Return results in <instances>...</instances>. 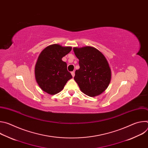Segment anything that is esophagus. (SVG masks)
<instances>
[{
    "label": "esophagus",
    "instance_id": "1",
    "mask_svg": "<svg viewBox=\"0 0 148 148\" xmlns=\"http://www.w3.org/2000/svg\"><path fill=\"white\" fill-rule=\"evenodd\" d=\"M71 75H72L73 77H74V75H75V73H74V71L71 72Z\"/></svg>",
    "mask_w": 148,
    "mask_h": 148
}]
</instances>
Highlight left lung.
I'll return each mask as SVG.
<instances>
[{
    "label": "left lung",
    "instance_id": "8db88e82",
    "mask_svg": "<svg viewBox=\"0 0 148 148\" xmlns=\"http://www.w3.org/2000/svg\"><path fill=\"white\" fill-rule=\"evenodd\" d=\"M73 50L79 66L75 72L74 80L87 95H99L107 89L111 81V72L107 59L92 47H75Z\"/></svg>",
    "mask_w": 148,
    "mask_h": 148
}]
</instances>
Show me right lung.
<instances>
[{"label":"right lung","instance_id":"add662e5","mask_svg":"<svg viewBox=\"0 0 148 148\" xmlns=\"http://www.w3.org/2000/svg\"><path fill=\"white\" fill-rule=\"evenodd\" d=\"M71 50V47L52 45L40 53L35 67V76L42 90L51 95L56 94L72 78L67 71V63L61 60Z\"/></svg>","mask_w":148,"mask_h":148}]
</instances>
